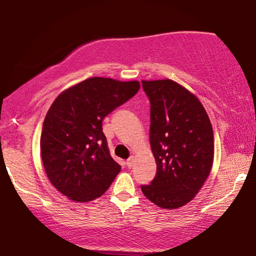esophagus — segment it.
I'll list each match as a JSON object with an SVG mask.
<instances>
[{"instance_id":"esophagus-1","label":"esophagus","mask_w":256,"mask_h":256,"mask_svg":"<svg viewBox=\"0 0 256 256\" xmlns=\"http://www.w3.org/2000/svg\"><path fill=\"white\" fill-rule=\"evenodd\" d=\"M133 162H134V158H133V156H131V158H130L126 161V166L131 168L133 166Z\"/></svg>"}]
</instances>
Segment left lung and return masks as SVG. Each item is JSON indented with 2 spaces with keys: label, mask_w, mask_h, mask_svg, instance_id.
Here are the masks:
<instances>
[{
  "label": "left lung",
  "mask_w": 256,
  "mask_h": 256,
  "mask_svg": "<svg viewBox=\"0 0 256 256\" xmlns=\"http://www.w3.org/2000/svg\"><path fill=\"white\" fill-rule=\"evenodd\" d=\"M150 101V141L156 176L141 190L161 208H179L193 199L210 172L214 133L204 106L174 80H142Z\"/></svg>",
  "instance_id": "8db88e82"
}]
</instances>
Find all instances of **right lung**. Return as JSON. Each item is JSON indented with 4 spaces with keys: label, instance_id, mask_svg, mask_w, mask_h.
<instances>
[{
    "label": "right lung",
    "instance_id": "right-lung-1",
    "mask_svg": "<svg viewBox=\"0 0 256 256\" xmlns=\"http://www.w3.org/2000/svg\"><path fill=\"white\" fill-rule=\"evenodd\" d=\"M139 82L93 77L60 93L46 115L40 148L49 180L77 202L101 196L120 174L102 120L134 96Z\"/></svg>",
    "mask_w": 256,
    "mask_h": 256
}]
</instances>
